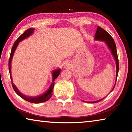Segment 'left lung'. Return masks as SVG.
Masks as SVG:
<instances>
[{"label": "left lung", "mask_w": 132, "mask_h": 132, "mask_svg": "<svg viewBox=\"0 0 132 132\" xmlns=\"http://www.w3.org/2000/svg\"><path fill=\"white\" fill-rule=\"evenodd\" d=\"M94 39L97 40V41H104L105 42V44L107 46H108V48L111 50L112 54L113 57H114L115 61L116 62V68H117V74H116V80H115V83L114 86L112 88V90L111 91L112 92L113 88H115L116 82H117V77L118 75V71H119V61H118V54H117V47H116V44L114 42V40L112 38V37L111 36V35L109 34L108 32H106L105 30H104V29L98 26L97 28V31H96ZM110 92V93H111ZM104 98L98 100V101H93V102H89V103H95V102H99L101 100H103ZM85 102V101H84Z\"/></svg>", "instance_id": "1"}]
</instances>
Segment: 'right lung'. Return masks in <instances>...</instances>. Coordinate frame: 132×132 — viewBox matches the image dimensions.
I'll list each match as a JSON object with an SVG mask.
<instances>
[{"label":"right lung","mask_w":132,"mask_h":132,"mask_svg":"<svg viewBox=\"0 0 132 132\" xmlns=\"http://www.w3.org/2000/svg\"><path fill=\"white\" fill-rule=\"evenodd\" d=\"M34 30H35L34 28H29V29H28V30H27L25 32H24L23 34H21L20 36L18 38V39L16 40V41H15V42L14 43V45H13V46L12 47V51H11L9 61V70L10 79H11V80H12V82L13 88V89H14V90L15 91V92L17 93V94L19 95L20 97L23 98V99H24V100H26V101H27L31 102V103L38 104V103H41V102H44L48 101V100L50 99L51 97H52L53 88V87H54V84H55L54 81H55V80L58 77V76L59 75L60 72H61V69H56V70L52 71V83H51V86L50 87V88H49L48 90L46 91L45 93H44V94H42L40 95L39 96H37V97H27V96L24 95L23 94L21 93L20 91L18 90L17 87L15 86L14 84V83L13 82L12 77V76H11V63H12L13 55H14V52H15V50H16L18 45L19 44L20 42H21V41H23V40L25 39L26 38H27L30 37L31 34H32L33 32H34Z\"/></svg>","instance_id":"add662e5"}]
</instances>
